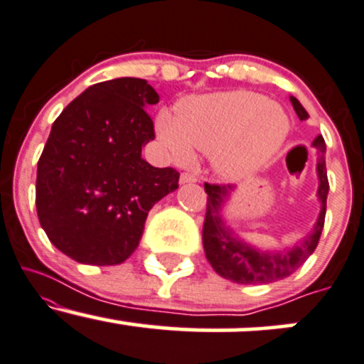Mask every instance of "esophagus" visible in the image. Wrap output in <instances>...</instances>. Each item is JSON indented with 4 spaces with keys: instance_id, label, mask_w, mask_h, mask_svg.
Returning <instances> with one entry per match:
<instances>
[{
    "instance_id": "esophagus-1",
    "label": "esophagus",
    "mask_w": 364,
    "mask_h": 364,
    "mask_svg": "<svg viewBox=\"0 0 364 364\" xmlns=\"http://www.w3.org/2000/svg\"><path fill=\"white\" fill-rule=\"evenodd\" d=\"M179 181L185 185V183H196V181H198V178H196L195 174H191V173H181V178H179Z\"/></svg>"
}]
</instances>
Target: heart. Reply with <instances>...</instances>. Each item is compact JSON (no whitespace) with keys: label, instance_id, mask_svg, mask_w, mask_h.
<instances>
[{"label":"heart","instance_id":"b5f03b06","mask_svg":"<svg viewBox=\"0 0 364 364\" xmlns=\"http://www.w3.org/2000/svg\"><path fill=\"white\" fill-rule=\"evenodd\" d=\"M157 132L178 163H191L198 149L213 154L222 174L239 178L264 166L283 146L290 118L266 96L227 91L188 100L176 118L161 113Z\"/></svg>","mask_w":364,"mask_h":364}]
</instances>
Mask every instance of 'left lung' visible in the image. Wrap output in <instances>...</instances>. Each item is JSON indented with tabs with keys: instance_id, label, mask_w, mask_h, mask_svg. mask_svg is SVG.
<instances>
[{
	"instance_id": "1",
	"label": "left lung",
	"mask_w": 364,
	"mask_h": 364,
	"mask_svg": "<svg viewBox=\"0 0 364 364\" xmlns=\"http://www.w3.org/2000/svg\"><path fill=\"white\" fill-rule=\"evenodd\" d=\"M290 102L300 120H307L309 113L305 112L299 100L295 96H290ZM312 146L317 149L318 154L317 196L321 201V213H318L314 229L305 237H301L295 246L284 247L282 251H259V249L249 246L247 242L239 239L222 218L224 201L234 191V186L205 183V193L208 195V198L203 224V249L212 268L222 278L240 284L277 282V279H283L295 273L309 259L310 254L315 251L323 229V220H326L329 181H327L326 157H323L326 142H323L322 135L315 137Z\"/></svg>"
}]
</instances>
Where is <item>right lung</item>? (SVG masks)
Wrapping results in <instances>:
<instances>
[{
  "label": "right lung",
  "instance_id": "1",
  "mask_svg": "<svg viewBox=\"0 0 364 364\" xmlns=\"http://www.w3.org/2000/svg\"><path fill=\"white\" fill-rule=\"evenodd\" d=\"M146 80L96 82L55 118L37 166L35 207L54 246L82 264L113 266L139 246L149 210L178 188L179 173L142 159L154 140Z\"/></svg>",
  "mask_w": 364,
  "mask_h": 364
}]
</instances>
